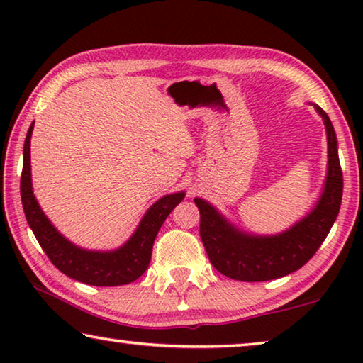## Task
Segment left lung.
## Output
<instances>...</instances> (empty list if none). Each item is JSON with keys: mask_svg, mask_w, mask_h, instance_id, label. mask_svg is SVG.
Here are the masks:
<instances>
[{"mask_svg": "<svg viewBox=\"0 0 363 363\" xmlns=\"http://www.w3.org/2000/svg\"><path fill=\"white\" fill-rule=\"evenodd\" d=\"M328 139V173L320 200L309 214L277 235H251L233 227L216 208L195 199L200 210V237L214 269L225 277L242 281H266L285 277L304 266L320 248L342 199V171L337 158V140L333 125L323 110Z\"/></svg>", "mask_w": 363, "mask_h": 363, "instance_id": "1", "label": "left lung"}]
</instances>
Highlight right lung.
<instances>
[{
    "mask_svg": "<svg viewBox=\"0 0 363 363\" xmlns=\"http://www.w3.org/2000/svg\"><path fill=\"white\" fill-rule=\"evenodd\" d=\"M35 123V121H33ZM33 123L28 128L23 144V168L21 176V196L27 223L36 240L60 272L70 279L94 286H118L138 280L149 267L155 237L168 214L184 200V192L164 195L144 214L130 240L113 251L83 250L57 232L36 201L30 173V138Z\"/></svg>",
    "mask_w": 363,
    "mask_h": 363,
    "instance_id": "right-lung-1",
    "label": "right lung"
}]
</instances>
